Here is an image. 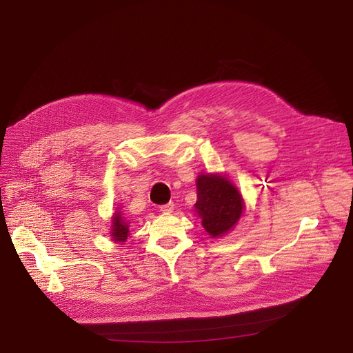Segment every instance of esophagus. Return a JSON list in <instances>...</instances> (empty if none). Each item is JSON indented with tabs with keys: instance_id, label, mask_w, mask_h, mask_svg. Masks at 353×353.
I'll return each mask as SVG.
<instances>
[{
	"instance_id": "1",
	"label": "esophagus",
	"mask_w": 353,
	"mask_h": 353,
	"mask_svg": "<svg viewBox=\"0 0 353 353\" xmlns=\"http://www.w3.org/2000/svg\"><path fill=\"white\" fill-rule=\"evenodd\" d=\"M161 211L165 212V214H170L174 211V204L173 203H169V204H165L161 207Z\"/></svg>"
}]
</instances>
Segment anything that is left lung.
Segmentation results:
<instances>
[{
  "mask_svg": "<svg viewBox=\"0 0 353 353\" xmlns=\"http://www.w3.org/2000/svg\"><path fill=\"white\" fill-rule=\"evenodd\" d=\"M194 212L205 232L218 239L230 233L244 211V199L233 181L222 173H201L196 177Z\"/></svg>",
  "mask_w": 353,
  "mask_h": 353,
  "instance_id": "1",
  "label": "left lung"
}]
</instances>
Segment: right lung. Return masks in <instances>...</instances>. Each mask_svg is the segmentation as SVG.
Instances as JSON below:
<instances>
[{
	"label": "right lung",
	"instance_id": "1",
	"mask_svg": "<svg viewBox=\"0 0 353 353\" xmlns=\"http://www.w3.org/2000/svg\"><path fill=\"white\" fill-rule=\"evenodd\" d=\"M130 219L127 214H124L123 207L116 208V212L112 215V226H110V239L114 243H124L130 236Z\"/></svg>",
	"mask_w": 353,
	"mask_h": 353
}]
</instances>
